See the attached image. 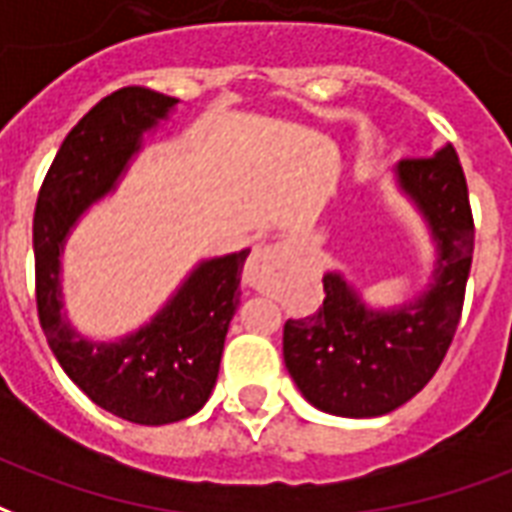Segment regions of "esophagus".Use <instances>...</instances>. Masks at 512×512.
<instances>
[{
  "mask_svg": "<svg viewBox=\"0 0 512 512\" xmlns=\"http://www.w3.org/2000/svg\"><path fill=\"white\" fill-rule=\"evenodd\" d=\"M276 260H282V249L279 246H263V249H255L249 263H246L244 279L252 287H260L266 282V271L274 266Z\"/></svg>",
  "mask_w": 512,
  "mask_h": 512,
  "instance_id": "esophagus-1",
  "label": "esophagus"
}]
</instances>
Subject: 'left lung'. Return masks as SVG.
<instances>
[{
	"instance_id": "obj_1",
	"label": "left lung",
	"mask_w": 512,
	"mask_h": 512,
	"mask_svg": "<svg viewBox=\"0 0 512 512\" xmlns=\"http://www.w3.org/2000/svg\"><path fill=\"white\" fill-rule=\"evenodd\" d=\"M404 195L437 241L434 285L412 304L377 312L339 274L323 276V306L287 320L282 350L290 377L317 410L377 418L410 401L437 374L456 336L472 268L475 222L453 146L396 165Z\"/></svg>"
}]
</instances>
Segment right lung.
<instances>
[{
    "mask_svg": "<svg viewBox=\"0 0 512 512\" xmlns=\"http://www.w3.org/2000/svg\"><path fill=\"white\" fill-rule=\"evenodd\" d=\"M176 102L146 86L102 97L59 146L34 208V293L45 339L97 407L140 426L176 423L208 401L249 249L200 263L149 325L111 344L89 342L64 320L59 255L75 219L116 187L140 135Z\"/></svg>",
    "mask_w": 512,
    "mask_h": 512,
    "instance_id": "right-lung-1",
    "label": "right lung"
}]
</instances>
